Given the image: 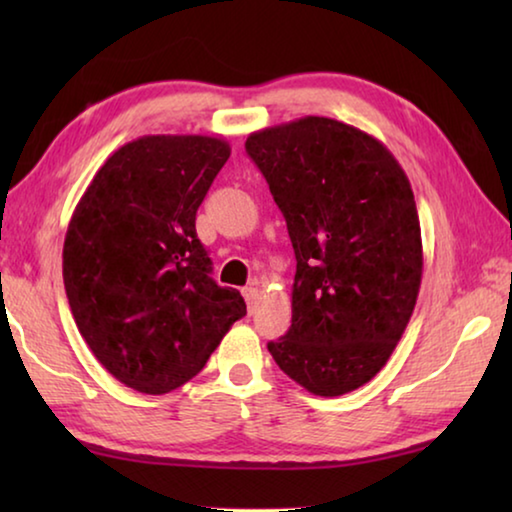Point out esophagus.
Wrapping results in <instances>:
<instances>
[{
	"instance_id": "obj_1",
	"label": "esophagus",
	"mask_w": 512,
	"mask_h": 512,
	"mask_svg": "<svg viewBox=\"0 0 512 512\" xmlns=\"http://www.w3.org/2000/svg\"><path fill=\"white\" fill-rule=\"evenodd\" d=\"M244 298H246V305H248V311H250V314H253V311H255V307H257V298H259V293H257V287H246V289H244Z\"/></svg>"
}]
</instances>
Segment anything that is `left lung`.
I'll return each mask as SVG.
<instances>
[{
	"mask_svg": "<svg viewBox=\"0 0 512 512\" xmlns=\"http://www.w3.org/2000/svg\"><path fill=\"white\" fill-rule=\"evenodd\" d=\"M296 253L291 327L268 352L282 372L336 397L391 359L422 282L413 189L377 137L329 117L248 135Z\"/></svg>",
	"mask_w": 512,
	"mask_h": 512,
	"instance_id": "1",
	"label": "left lung"
}]
</instances>
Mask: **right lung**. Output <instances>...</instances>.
<instances>
[{
    "label": "right lung",
    "mask_w": 512,
    "mask_h": 512,
    "mask_svg": "<svg viewBox=\"0 0 512 512\" xmlns=\"http://www.w3.org/2000/svg\"><path fill=\"white\" fill-rule=\"evenodd\" d=\"M230 144L144 135L94 173L67 225L63 280L94 357L121 384L164 395L196 377L246 316L237 289L210 277L196 210Z\"/></svg>",
    "instance_id": "add662e5"
}]
</instances>
